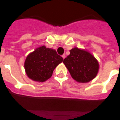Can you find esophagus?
<instances>
[{
	"instance_id": "obj_1",
	"label": "esophagus",
	"mask_w": 120,
	"mask_h": 120,
	"mask_svg": "<svg viewBox=\"0 0 120 120\" xmlns=\"http://www.w3.org/2000/svg\"><path fill=\"white\" fill-rule=\"evenodd\" d=\"M62 57H63V59H64V58H65V57H66V56H65V55H64V54L62 55Z\"/></svg>"
}]
</instances>
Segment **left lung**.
Instances as JSON below:
<instances>
[{
	"label": "left lung",
	"instance_id": "left-lung-1",
	"mask_svg": "<svg viewBox=\"0 0 120 120\" xmlns=\"http://www.w3.org/2000/svg\"><path fill=\"white\" fill-rule=\"evenodd\" d=\"M63 63L71 76L80 83L89 82L95 78L99 71V63L88 51L75 47Z\"/></svg>",
	"mask_w": 120,
	"mask_h": 120
}]
</instances>
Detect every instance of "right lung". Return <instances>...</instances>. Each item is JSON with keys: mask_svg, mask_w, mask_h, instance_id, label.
Masks as SVG:
<instances>
[{"mask_svg": "<svg viewBox=\"0 0 120 120\" xmlns=\"http://www.w3.org/2000/svg\"><path fill=\"white\" fill-rule=\"evenodd\" d=\"M63 61L54 49L40 47L26 58L25 69L27 76L32 80L44 82L52 75L53 71Z\"/></svg>", "mask_w": 120, "mask_h": 120, "instance_id": "right-lung-1", "label": "right lung"}]
</instances>
